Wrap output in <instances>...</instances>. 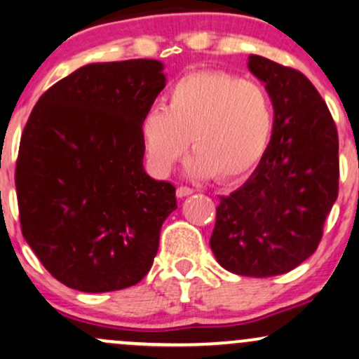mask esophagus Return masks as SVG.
<instances>
[{
	"label": "esophagus",
	"instance_id": "obj_1",
	"mask_svg": "<svg viewBox=\"0 0 359 359\" xmlns=\"http://www.w3.org/2000/svg\"><path fill=\"white\" fill-rule=\"evenodd\" d=\"M193 193L191 188H187V187H180L176 189V196L178 198H184V196H189Z\"/></svg>",
	"mask_w": 359,
	"mask_h": 359
}]
</instances>
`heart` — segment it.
I'll return each mask as SVG.
<instances>
[{
    "label": "heart",
    "instance_id": "1",
    "mask_svg": "<svg viewBox=\"0 0 359 359\" xmlns=\"http://www.w3.org/2000/svg\"><path fill=\"white\" fill-rule=\"evenodd\" d=\"M272 128L271 99L259 83L225 72H195L171 87L164 107L142 116L139 134L156 175H168L191 139L196 154L188 175L231 181L259 164Z\"/></svg>",
    "mask_w": 359,
    "mask_h": 359
}]
</instances>
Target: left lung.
<instances>
[{
    "mask_svg": "<svg viewBox=\"0 0 359 359\" xmlns=\"http://www.w3.org/2000/svg\"><path fill=\"white\" fill-rule=\"evenodd\" d=\"M272 100L271 142L252 176L220 196L210 247L229 272L271 277L314 254L338 198V130L306 75L250 55Z\"/></svg>",
    "mask_w": 359,
    "mask_h": 359,
    "instance_id": "left-lung-1",
    "label": "left lung"
}]
</instances>
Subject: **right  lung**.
<instances>
[{
	"label": "right lung",
	"mask_w": 359,
	"mask_h": 359,
	"mask_svg": "<svg viewBox=\"0 0 359 359\" xmlns=\"http://www.w3.org/2000/svg\"><path fill=\"white\" fill-rule=\"evenodd\" d=\"M159 60L88 63L38 99L16 161L21 233L57 280L82 292L149 272L176 188L142 166L139 124L166 87Z\"/></svg>",
	"instance_id": "obj_1"
}]
</instances>
